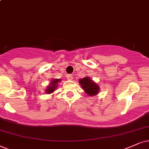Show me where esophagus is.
<instances>
[{
  "label": "esophagus",
  "instance_id": "esophagus-1",
  "mask_svg": "<svg viewBox=\"0 0 149 149\" xmlns=\"http://www.w3.org/2000/svg\"><path fill=\"white\" fill-rule=\"evenodd\" d=\"M67 79H68V80H73V76L72 75H71V74H69V75H68V76H67Z\"/></svg>",
  "mask_w": 149,
  "mask_h": 149
}]
</instances>
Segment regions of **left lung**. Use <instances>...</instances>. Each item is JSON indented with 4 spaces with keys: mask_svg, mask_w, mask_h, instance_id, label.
<instances>
[{
    "mask_svg": "<svg viewBox=\"0 0 149 149\" xmlns=\"http://www.w3.org/2000/svg\"><path fill=\"white\" fill-rule=\"evenodd\" d=\"M79 83L80 84L84 92L89 96H94L99 93L100 87L98 85L90 79L89 77H86L79 80Z\"/></svg>",
    "mask_w": 149,
    "mask_h": 149,
    "instance_id": "8db88e82",
    "label": "left lung"
}]
</instances>
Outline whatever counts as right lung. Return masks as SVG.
Returning <instances> with one entry per match:
<instances>
[{
	"label": "right lung",
	"mask_w": 149,
	"mask_h": 149,
	"mask_svg": "<svg viewBox=\"0 0 149 149\" xmlns=\"http://www.w3.org/2000/svg\"><path fill=\"white\" fill-rule=\"evenodd\" d=\"M61 82L60 79H52V82H50L49 85L47 87L46 90H45V93H52L58 87V83Z\"/></svg>",
	"instance_id": "obj_1"
}]
</instances>
